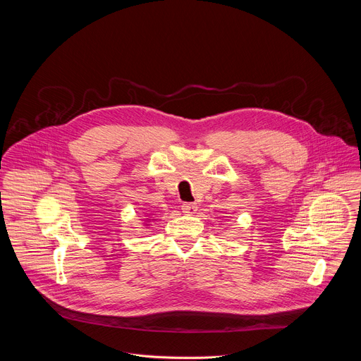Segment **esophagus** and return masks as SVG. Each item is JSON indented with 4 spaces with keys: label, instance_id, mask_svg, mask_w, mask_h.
<instances>
[{
    "label": "esophagus",
    "instance_id": "34e87169",
    "mask_svg": "<svg viewBox=\"0 0 361 361\" xmlns=\"http://www.w3.org/2000/svg\"><path fill=\"white\" fill-rule=\"evenodd\" d=\"M181 210L185 214H194L197 212V204L195 202H184L181 205Z\"/></svg>",
    "mask_w": 361,
    "mask_h": 361
}]
</instances>
